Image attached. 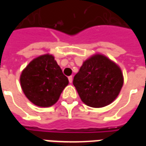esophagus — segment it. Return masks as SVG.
<instances>
[{"mask_svg":"<svg viewBox=\"0 0 146 146\" xmlns=\"http://www.w3.org/2000/svg\"><path fill=\"white\" fill-rule=\"evenodd\" d=\"M68 79H69V81H70V83H72L73 82V76H70L68 77Z\"/></svg>","mask_w":146,"mask_h":146,"instance_id":"esophagus-1","label":"esophagus"}]
</instances>
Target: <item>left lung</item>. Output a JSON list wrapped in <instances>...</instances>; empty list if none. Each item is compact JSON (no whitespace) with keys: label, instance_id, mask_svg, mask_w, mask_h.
<instances>
[{"label":"left lung","instance_id":"8db88e82","mask_svg":"<svg viewBox=\"0 0 146 146\" xmlns=\"http://www.w3.org/2000/svg\"><path fill=\"white\" fill-rule=\"evenodd\" d=\"M73 83L84 103L100 108L116 99L123 78L116 64L102 54H95L84 62Z\"/></svg>","mask_w":146,"mask_h":146}]
</instances>
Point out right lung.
Returning <instances> with one entry per match:
<instances>
[{"label": "right lung", "mask_w": 146, "mask_h": 146, "mask_svg": "<svg viewBox=\"0 0 146 146\" xmlns=\"http://www.w3.org/2000/svg\"><path fill=\"white\" fill-rule=\"evenodd\" d=\"M22 89L27 98L40 107H49L58 100L69 80L51 54L31 61L20 76Z\"/></svg>", "instance_id": "obj_1"}]
</instances>
